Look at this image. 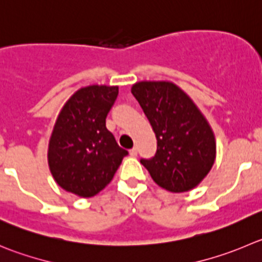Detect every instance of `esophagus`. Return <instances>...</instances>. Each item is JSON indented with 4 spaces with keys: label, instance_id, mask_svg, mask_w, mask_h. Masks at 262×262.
Masks as SVG:
<instances>
[{
    "label": "esophagus",
    "instance_id": "1",
    "mask_svg": "<svg viewBox=\"0 0 262 262\" xmlns=\"http://www.w3.org/2000/svg\"><path fill=\"white\" fill-rule=\"evenodd\" d=\"M129 156L131 157H136L138 156V148H133L129 150Z\"/></svg>",
    "mask_w": 262,
    "mask_h": 262
}]
</instances>
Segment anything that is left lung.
I'll list each match as a JSON object with an SVG mask.
<instances>
[{
    "instance_id": "1",
    "label": "left lung",
    "mask_w": 262,
    "mask_h": 262,
    "mask_svg": "<svg viewBox=\"0 0 262 262\" xmlns=\"http://www.w3.org/2000/svg\"><path fill=\"white\" fill-rule=\"evenodd\" d=\"M157 138V151L141 158L161 188L183 193L195 188L212 168L215 136L195 104L171 82H139L131 89Z\"/></svg>"
}]
</instances>
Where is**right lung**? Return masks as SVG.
<instances>
[{"label":"right lung","instance_id":"add662e5","mask_svg":"<svg viewBox=\"0 0 262 262\" xmlns=\"http://www.w3.org/2000/svg\"><path fill=\"white\" fill-rule=\"evenodd\" d=\"M117 96V86H89L61 109L50 139L49 166L64 190L94 196L111 183L128 154L105 126Z\"/></svg>","mask_w":262,"mask_h":262}]
</instances>
